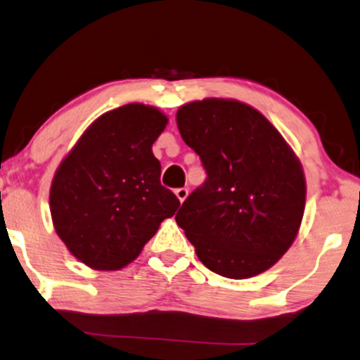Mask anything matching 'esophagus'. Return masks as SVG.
<instances>
[{"instance_id":"34e87169","label":"esophagus","mask_w":360,"mask_h":360,"mask_svg":"<svg viewBox=\"0 0 360 360\" xmlns=\"http://www.w3.org/2000/svg\"><path fill=\"white\" fill-rule=\"evenodd\" d=\"M174 194H176V198L181 200V202H184V200L188 199V195H189V191L186 189V188H179V189H176V191H174Z\"/></svg>"}]
</instances>
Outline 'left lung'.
Returning <instances> with one entry per match:
<instances>
[{"instance_id":"left-lung-1","label":"left lung","mask_w":360,"mask_h":360,"mask_svg":"<svg viewBox=\"0 0 360 360\" xmlns=\"http://www.w3.org/2000/svg\"><path fill=\"white\" fill-rule=\"evenodd\" d=\"M176 123L207 171L176 222L209 270L233 280L266 271L293 245L306 204V177L265 115L233 98L194 100Z\"/></svg>"}]
</instances>
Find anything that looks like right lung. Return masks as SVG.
I'll return each instance as SVG.
<instances>
[{"mask_svg": "<svg viewBox=\"0 0 360 360\" xmlns=\"http://www.w3.org/2000/svg\"><path fill=\"white\" fill-rule=\"evenodd\" d=\"M169 120L145 103L100 115L57 166L49 207L72 255L100 271L136 260L181 202L161 186L153 143Z\"/></svg>", "mask_w": 360, "mask_h": 360, "instance_id": "add662e5", "label": "right lung"}]
</instances>
